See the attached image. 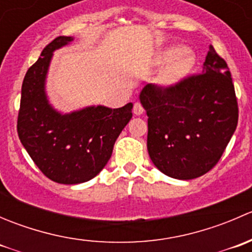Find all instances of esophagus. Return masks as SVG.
Listing matches in <instances>:
<instances>
[{
  "mask_svg": "<svg viewBox=\"0 0 252 252\" xmlns=\"http://www.w3.org/2000/svg\"><path fill=\"white\" fill-rule=\"evenodd\" d=\"M133 112H134V114H136V116H140V114L144 113V107H142V105L140 102L134 103Z\"/></svg>",
  "mask_w": 252,
  "mask_h": 252,
  "instance_id": "1",
  "label": "esophagus"
}]
</instances>
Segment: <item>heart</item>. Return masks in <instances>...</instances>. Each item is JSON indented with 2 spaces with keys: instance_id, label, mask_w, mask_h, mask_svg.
Masks as SVG:
<instances>
[{
  "instance_id": "1",
  "label": "heart",
  "mask_w": 252,
  "mask_h": 252,
  "mask_svg": "<svg viewBox=\"0 0 252 252\" xmlns=\"http://www.w3.org/2000/svg\"><path fill=\"white\" fill-rule=\"evenodd\" d=\"M161 64L168 63L158 74L157 81L162 86H173L190 74L195 65L194 53L184 46L174 45L162 51L158 57Z\"/></svg>"
}]
</instances>
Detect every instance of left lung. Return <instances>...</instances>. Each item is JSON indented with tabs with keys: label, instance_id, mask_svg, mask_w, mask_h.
Wrapping results in <instances>:
<instances>
[{
	"label": "left lung",
	"instance_id": "left-lung-1",
	"mask_svg": "<svg viewBox=\"0 0 252 252\" xmlns=\"http://www.w3.org/2000/svg\"><path fill=\"white\" fill-rule=\"evenodd\" d=\"M152 163L175 179H194L220 161L238 126L229 68L210 45L202 73L168 88L147 84L140 93Z\"/></svg>",
	"mask_w": 252,
	"mask_h": 252
}]
</instances>
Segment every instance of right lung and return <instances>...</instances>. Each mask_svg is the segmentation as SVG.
<instances>
[{
	"label": "right lung",
	"instance_id": "add662e5",
	"mask_svg": "<svg viewBox=\"0 0 252 252\" xmlns=\"http://www.w3.org/2000/svg\"><path fill=\"white\" fill-rule=\"evenodd\" d=\"M58 36L28 69L22 85L17 130L40 171L60 184H80L96 177L111 158L113 145L133 117V103L121 108L89 106L70 113L53 108L46 77L53 52L73 41Z\"/></svg>",
	"mask_w": 252,
	"mask_h": 252
}]
</instances>
